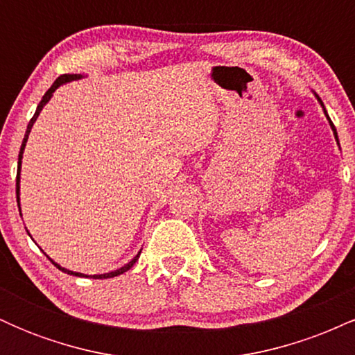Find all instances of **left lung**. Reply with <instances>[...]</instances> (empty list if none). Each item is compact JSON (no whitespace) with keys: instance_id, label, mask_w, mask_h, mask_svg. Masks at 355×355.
<instances>
[{"instance_id":"1","label":"left lung","mask_w":355,"mask_h":355,"mask_svg":"<svg viewBox=\"0 0 355 355\" xmlns=\"http://www.w3.org/2000/svg\"><path fill=\"white\" fill-rule=\"evenodd\" d=\"M317 98H319V96H317ZM319 101H320V98H319ZM320 105H322V108H324V103H322L320 101ZM324 112H325V108H324ZM325 115H327V112H325ZM327 118H329V115H327ZM329 121H331V118H329ZM331 126H332V130H334V135H336V138H337V132H336V126H334V123L331 121ZM337 140H339V138H337Z\"/></svg>"}]
</instances>
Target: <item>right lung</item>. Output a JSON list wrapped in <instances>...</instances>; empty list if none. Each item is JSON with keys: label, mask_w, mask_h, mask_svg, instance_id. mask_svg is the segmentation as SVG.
<instances>
[{"label": "right lung", "mask_w": 355, "mask_h": 355, "mask_svg": "<svg viewBox=\"0 0 355 355\" xmlns=\"http://www.w3.org/2000/svg\"><path fill=\"white\" fill-rule=\"evenodd\" d=\"M76 78H80L78 75H61L60 78H56V81L55 83L51 85V88L48 89L46 93H44V96L42 98V101H40V105H38V108H36V112H35V115H33V118H31L30 120V123H28V128H26V133H24V138H23V144H21V148H19V155H18V172H16V198H18V207H19V166H21V158H23V150H24V146H26V141H28V135H30V132H31V126H33V123L36 121V118H38V115H40V112H42L43 110V107L44 105L48 103V101H50V98H51V95H53V92H55L56 88L60 87V85H63V83H67V81H71V80H76ZM138 257H140V252H138V254L133 257L132 260H130L128 263H126V266H123L121 268H118V270H115V272H108V274H101V275H92L93 279H112V277H116V275H120V274H123V272H126V270H130V268L133 267V263L137 262L138 260ZM48 259H50V257H48ZM51 260V259H50ZM51 263L53 266H55L56 268H60L61 272H64V274H70V275H76V277H89V275H85V274H78V272H71V270H67V268H63V267H60L58 263H55L51 260Z\"/></svg>", "instance_id": "add662e5"}]
</instances>
